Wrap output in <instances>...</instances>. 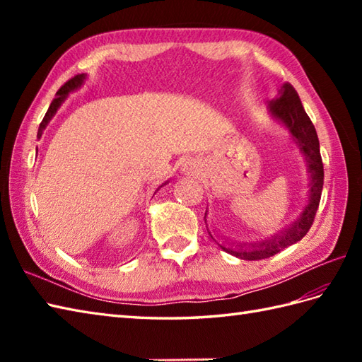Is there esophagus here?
I'll list each match as a JSON object with an SVG mask.
<instances>
[{
    "mask_svg": "<svg viewBox=\"0 0 362 362\" xmlns=\"http://www.w3.org/2000/svg\"><path fill=\"white\" fill-rule=\"evenodd\" d=\"M183 169H185V171L187 173H191V174H196L197 171H199V168H197V165H187L185 168H183Z\"/></svg>",
    "mask_w": 362,
    "mask_h": 362,
    "instance_id": "obj_1",
    "label": "esophagus"
}]
</instances>
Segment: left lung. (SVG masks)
I'll use <instances>...</instances> for the list:
<instances>
[{
  "label": "left lung",
  "instance_id": "obj_1",
  "mask_svg": "<svg viewBox=\"0 0 362 362\" xmlns=\"http://www.w3.org/2000/svg\"><path fill=\"white\" fill-rule=\"evenodd\" d=\"M269 110L276 119H280L284 126L289 129V132L294 138V141L298 144L300 151L305 153L306 161H308V171L311 175V189H310V204L306 206L294 224L288 230L274 236L272 240L263 243L250 244L252 250H245V244L240 245V249H227L221 245V249L232 253V255L241 259H263L279 253L280 250L289 247L308 233L311 228L314 218H316L317 206L322 196V187H324V163H322L320 149H319V138L316 129L311 122L310 117L306 115L302 101L297 95L296 88L289 82L284 83L280 93L272 101H269ZM213 238V236H211Z\"/></svg>",
  "mask_w": 362,
  "mask_h": 362
}]
</instances>
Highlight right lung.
Instances as JSON below:
<instances>
[{
  "label": "right lung",
  "instance_id": "add662e5",
  "mask_svg": "<svg viewBox=\"0 0 362 362\" xmlns=\"http://www.w3.org/2000/svg\"><path fill=\"white\" fill-rule=\"evenodd\" d=\"M83 79H86V74H76L74 78H71L70 81H66V82L64 83V86L57 90L56 98L52 99V103H51V105H49V109H48V112H46L43 121L40 122V127H38V134H37V136H38V138L42 136L43 129L46 127V124H48L49 119L54 117V113L57 112V109L60 107V104H62V103L65 101V98L68 96V93H70V91H73V90H76L78 87H81V86H82V82H83Z\"/></svg>",
  "mask_w": 362,
  "mask_h": 362
}]
</instances>
